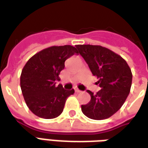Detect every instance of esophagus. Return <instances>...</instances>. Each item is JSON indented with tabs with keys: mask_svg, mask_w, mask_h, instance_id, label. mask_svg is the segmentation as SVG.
Segmentation results:
<instances>
[{
	"mask_svg": "<svg viewBox=\"0 0 148 148\" xmlns=\"http://www.w3.org/2000/svg\"><path fill=\"white\" fill-rule=\"evenodd\" d=\"M75 92H77V93H79V92H80L81 91H80V90H79L78 88H75Z\"/></svg>",
	"mask_w": 148,
	"mask_h": 148,
	"instance_id": "obj_1",
	"label": "esophagus"
}]
</instances>
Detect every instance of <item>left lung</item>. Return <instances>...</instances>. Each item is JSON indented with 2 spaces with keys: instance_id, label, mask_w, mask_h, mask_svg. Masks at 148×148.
<instances>
[{
  "instance_id": "left-lung-1",
  "label": "left lung",
  "mask_w": 148,
  "mask_h": 148,
  "mask_svg": "<svg viewBox=\"0 0 148 148\" xmlns=\"http://www.w3.org/2000/svg\"><path fill=\"white\" fill-rule=\"evenodd\" d=\"M76 49L99 79L97 84L101 88L96 94L87 91L91 100L81 105L82 112L90 119H108L122 107L129 94L132 81L131 69L120 56L102 46L78 45Z\"/></svg>"
}]
</instances>
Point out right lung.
<instances>
[{"label": "right lung", "mask_w": 148, "mask_h": 148, "mask_svg": "<svg viewBox=\"0 0 148 148\" xmlns=\"http://www.w3.org/2000/svg\"><path fill=\"white\" fill-rule=\"evenodd\" d=\"M78 53L72 45L52 46L40 51L28 60L21 75V88L26 104L34 115L43 119L56 118L62 113L74 89L65 90L60 80L64 62Z\"/></svg>", "instance_id": "right-lung-1"}]
</instances>
